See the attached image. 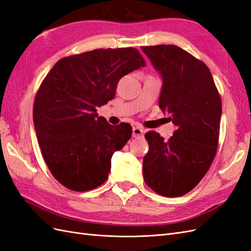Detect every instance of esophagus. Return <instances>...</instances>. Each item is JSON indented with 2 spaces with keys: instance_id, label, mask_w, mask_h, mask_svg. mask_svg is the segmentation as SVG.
I'll use <instances>...</instances> for the list:
<instances>
[{
  "instance_id": "1",
  "label": "esophagus",
  "mask_w": 251,
  "mask_h": 251,
  "mask_svg": "<svg viewBox=\"0 0 251 251\" xmlns=\"http://www.w3.org/2000/svg\"><path fill=\"white\" fill-rule=\"evenodd\" d=\"M143 134H144V131L142 130L141 127H139V126L133 127V134L132 135H133L134 138H142Z\"/></svg>"
}]
</instances>
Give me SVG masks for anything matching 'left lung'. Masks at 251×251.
Instances as JSON below:
<instances>
[{"label":"left lung","mask_w":251,"mask_h":251,"mask_svg":"<svg viewBox=\"0 0 251 251\" xmlns=\"http://www.w3.org/2000/svg\"><path fill=\"white\" fill-rule=\"evenodd\" d=\"M141 49L162 77L159 108L177 126L169 140L155 131L146 134L143 179L155 193L175 198L191 192L214 161L221 97L208 67L191 53L175 45Z\"/></svg>","instance_id":"left-lung-1"}]
</instances>
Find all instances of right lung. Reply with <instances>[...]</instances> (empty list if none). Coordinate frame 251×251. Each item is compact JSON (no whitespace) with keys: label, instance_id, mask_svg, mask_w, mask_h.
<instances>
[{"label":"right lung","instance_id":"obj_1","mask_svg":"<svg viewBox=\"0 0 251 251\" xmlns=\"http://www.w3.org/2000/svg\"><path fill=\"white\" fill-rule=\"evenodd\" d=\"M135 48L95 49L59 59L44 78L33 104L42 155L60 184L87 192L108 179L111 158L132 136V126L108 124L97 107L116 93L120 78L146 66Z\"/></svg>","mask_w":251,"mask_h":251}]
</instances>
